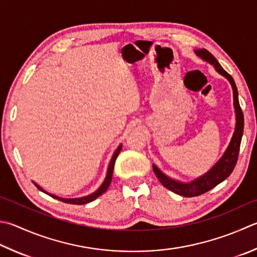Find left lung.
<instances>
[{
  "label": "left lung",
  "instance_id": "obj_1",
  "mask_svg": "<svg viewBox=\"0 0 257 257\" xmlns=\"http://www.w3.org/2000/svg\"><path fill=\"white\" fill-rule=\"evenodd\" d=\"M195 53L198 57L201 58L202 60H205L208 64L214 66L216 71L221 76H224L225 78L229 81L231 88H233L236 123L233 137H231L230 142L228 144V147L225 150L224 154H222L218 161H217L209 170L205 174H202V176L196 178L195 180H192L190 182H182L176 180V179H172L171 177L167 176L166 173H163L156 164H152L153 171L156 173V176L158 177L160 182L163 185V187H166L169 190H171L174 193H178V195L183 197H196L202 195V193L209 191L210 189L215 188L217 185H219L220 182H222L225 179L230 176V173L233 172L236 166L237 158H238L240 141L244 131V115L239 106L238 91H237V87L235 85L233 77H231L228 72L224 70V68L219 65V62L217 61L216 58L208 50L197 49L195 50Z\"/></svg>",
  "mask_w": 257,
  "mask_h": 257
}]
</instances>
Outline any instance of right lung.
<instances>
[{"label":"right lung","instance_id":"obj_1","mask_svg":"<svg viewBox=\"0 0 257 257\" xmlns=\"http://www.w3.org/2000/svg\"><path fill=\"white\" fill-rule=\"evenodd\" d=\"M120 150H122V144H119L117 149L115 150V152L113 154L112 159H110L109 161V164H108V168H107V172H106V177L104 179V181L101 182V185L98 187L97 190H95L94 192L89 193V195L87 196H84V197H78V198H61V197H58V196H55L52 195V193H49L47 192L46 190H43V189L38 185V183H36L35 181H33V183H35L36 187L39 189V190H41L42 192L47 193V195H49L50 197L52 198H56V199L60 200V201H64V202H67V204H72V205H85V204H88V202L95 200L96 198H98L99 196L103 195V193L107 190V188L109 187V183L110 181H112V177H113V170H114V164H115V161H116V158L118 157V153L120 152Z\"/></svg>","mask_w":257,"mask_h":257}]
</instances>
